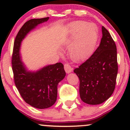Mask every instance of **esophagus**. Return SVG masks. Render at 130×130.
Here are the masks:
<instances>
[{
    "label": "esophagus",
    "instance_id": "obj_1",
    "mask_svg": "<svg viewBox=\"0 0 130 130\" xmlns=\"http://www.w3.org/2000/svg\"><path fill=\"white\" fill-rule=\"evenodd\" d=\"M64 69H65L67 73L68 74L70 73L73 70V68H71V65L68 63H65V65H64Z\"/></svg>",
    "mask_w": 130,
    "mask_h": 130
}]
</instances>
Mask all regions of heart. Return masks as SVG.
I'll use <instances>...</instances> for the list:
<instances>
[{
	"label": "heart",
	"instance_id": "1",
	"mask_svg": "<svg viewBox=\"0 0 130 130\" xmlns=\"http://www.w3.org/2000/svg\"><path fill=\"white\" fill-rule=\"evenodd\" d=\"M98 40V29L96 25L77 21L68 24V35L63 44H71L69 48L70 57L75 62H80L92 54Z\"/></svg>",
	"mask_w": 130,
	"mask_h": 130
}]
</instances>
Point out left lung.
I'll use <instances>...</instances> for the list:
<instances>
[{"label":"left lung","instance_id":"8db88e82","mask_svg":"<svg viewBox=\"0 0 130 130\" xmlns=\"http://www.w3.org/2000/svg\"><path fill=\"white\" fill-rule=\"evenodd\" d=\"M100 44L92 56L74 70L80 80L79 95L83 102L101 104L114 92L118 65L117 47L108 30L102 26Z\"/></svg>","mask_w":130,"mask_h":130}]
</instances>
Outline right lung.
<instances>
[{
    "mask_svg": "<svg viewBox=\"0 0 130 130\" xmlns=\"http://www.w3.org/2000/svg\"><path fill=\"white\" fill-rule=\"evenodd\" d=\"M49 18L32 19L22 26L14 40L11 60L14 83L21 96L31 106L41 109L50 108L56 103L57 86L66 75L63 65L57 63L30 71L22 62L20 49L27 34Z\"/></svg>",
    "mask_w": 130,
    "mask_h": 130,
    "instance_id": "1",
    "label": "right lung"
}]
</instances>
